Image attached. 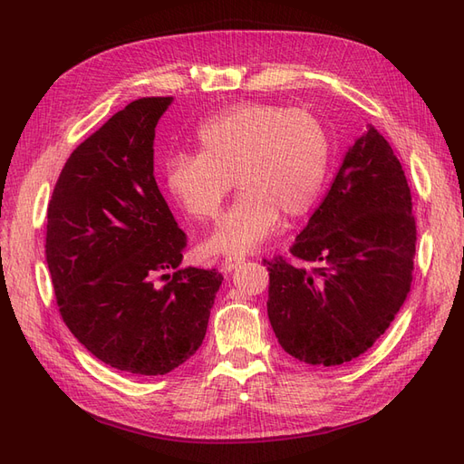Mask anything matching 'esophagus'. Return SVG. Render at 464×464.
<instances>
[{"label": "esophagus", "instance_id": "34e87169", "mask_svg": "<svg viewBox=\"0 0 464 464\" xmlns=\"http://www.w3.org/2000/svg\"><path fill=\"white\" fill-rule=\"evenodd\" d=\"M246 261V257L244 256H228V257H224L222 259V269L224 271H234L237 265H242Z\"/></svg>", "mask_w": 464, "mask_h": 464}]
</instances>
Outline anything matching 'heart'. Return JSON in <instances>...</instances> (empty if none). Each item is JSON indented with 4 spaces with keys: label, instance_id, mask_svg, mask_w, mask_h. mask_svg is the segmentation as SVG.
I'll use <instances>...</instances> for the list:
<instances>
[{
    "label": "heart",
    "instance_id": "1",
    "mask_svg": "<svg viewBox=\"0 0 464 464\" xmlns=\"http://www.w3.org/2000/svg\"><path fill=\"white\" fill-rule=\"evenodd\" d=\"M199 154L178 152L166 162L168 189L186 213L217 220L228 193L240 198L207 249L244 256L269 237L280 215L304 217L325 186L331 159L323 123L302 108L242 102L207 118L195 133Z\"/></svg>",
    "mask_w": 464,
    "mask_h": 464
}]
</instances>
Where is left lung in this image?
Instances as JSON below:
<instances>
[{
  "instance_id": "1",
  "label": "left lung",
  "mask_w": 464,
  "mask_h": 464,
  "mask_svg": "<svg viewBox=\"0 0 464 464\" xmlns=\"http://www.w3.org/2000/svg\"><path fill=\"white\" fill-rule=\"evenodd\" d=\"M290 256L263 259L266 314L280 346L325 368L366 353L411 292L416 256L409 181L372 125L348 149Z\"/></svg>"
}]
</instances>
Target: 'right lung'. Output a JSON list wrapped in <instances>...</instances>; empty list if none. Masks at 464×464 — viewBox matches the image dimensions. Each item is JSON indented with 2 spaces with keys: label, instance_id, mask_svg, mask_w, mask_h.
Masks as SVG:
<instances>
[{
  "label": "right lung",
  "instance_id": "1",
  "mask_svg": "<svg viewBox=\"0 0 464 464\" xmlns=\"http://www.w3.org/2000/svg\"><path fill=\"white\" fill-rule=\"evenodd\" d=\"M172 96L111 116L67 159L48 203L46 261L60 315L108 366L164 375L203 344L222 285L179 269L188 246L154 179V128Z\"/></svg>",
  "mask_w": 464,
  "mask_h": 464
}]
</instances>
